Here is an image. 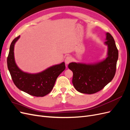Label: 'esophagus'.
<instances>
[{"label": "esophagus", "instance_id": "34e87169", "mask_svg": "<svg viewBox=\"0 0 130 130\" xmlns=\"http://www.w3.org/2000/svg\"><path fill=\"white\" fill-rule=\"evenodd\" d=\"M70 61H71V58H70V57L67 56V57H66L65 60H64V62H65L66 64H69V63L70 62Z\"/></svg>", "mask_w": 130, "mask_h": 130}]
</instances>
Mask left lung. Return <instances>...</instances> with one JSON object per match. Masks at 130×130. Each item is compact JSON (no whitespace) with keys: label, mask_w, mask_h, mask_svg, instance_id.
I'll list each match as a JSON object with an SVG mask.
<instances>
[{"label":"left lung","mask_w":130,"mask_h":130,"mask_svg":"<svg viewBox=\"0 0 130 130\" xmlns=\"http://www.w3.org/2000/svg\"><path fill=\"white\" fill-rule=\"evenodd\" d=\"M104 44L107 46V57L94 63L71 62L68 68L73 73L72 82L76 90L91 94L103 89L115 75L118 50L112 35L106 34Z\"/></svg>","instance_id":"8db88e82"}]
</instances>
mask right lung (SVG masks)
I'll list each match as a JSON object with an SVG mask.
<instances>
[{
  "mask_svg": "<svg viewBox=\"0 0 130 130\" xmlns=\"http://www.w3.org/2000/svg\"><path fill=\"white\" fill-rule=\"evenodd\" d=\"M20 36L12 42L7 58V67L14 85L21 90L35 96H44L53 89L57 77L65 68L64 62L54 65L43 71L31 74L22 71L15 62L14 47Z\"/></svg>",
  "mask_w": 130,
  "mask_h": 130,
  "instance_id": "right-lung-1",
  "label": "right lung"
}]
</instances>
